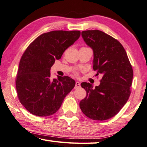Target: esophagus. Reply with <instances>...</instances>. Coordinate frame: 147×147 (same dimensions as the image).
Segmentation results:
<instances>
[{"label": "esophagus", "mask_w": 147, "mask_h": 147, "mask_svg": "<svg viewBox=\"0 0 147 147\" xmlns=\"http://www.w3.org/2000/svg\"><path fill=\"white\" fill-rule=\"evenodd\" d=\"M80 84L78 82H76L75 83V89H77V88L80 87Z\"/></svg>", "instance_id": "34e87169"}]
</instances>
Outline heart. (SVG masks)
I'll return each instance as SVG.
<instances>
[{"label": "heart", "instance_id": "heart-1", "mask_svg": "<svg viewBox=\"0 0 147 147\" xmlns=\"http://www.w3.org/2000/svg\"><path fill=\"white\" fill-rule=\"evenodd\" d=\"M74 75L75 76H78V73L77 71H74Z\"/></svg>", "mask_w": 147, "mask_h": 147}]
</instances>
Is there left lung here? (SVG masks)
<instances>
[{
  "label": "left lung",
  "instance_id": "8db88e82",
  "mask_svg": "<svg viewBox=\"0 0 147 147\" xmlns=\"http://www.w3.org/2000/svg\"><path fill=\"white\" fill-rule=\"evenodd\" d=\"M82 35L94 52L93 69L102 78L95 89L90 83H82L87 95L80 102V107L90 119H109L116 115L129 100L132 65L124 47L113 36L100 30L84 31Z\"/></svg>",
  "mask_w": 147,
  "mask_h": 147
}]
</instances>
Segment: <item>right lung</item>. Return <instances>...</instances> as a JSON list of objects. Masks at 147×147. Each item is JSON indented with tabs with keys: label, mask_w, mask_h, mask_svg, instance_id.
I'll return each mask as SVG.
<instances>
[{
	"label": "right lung",
	"mask_w": 147,
	"mask_h": 147,
	"mask_svg": "<svg viewBox=\"0 0 147 147\" xmlns=\"http://www.w3.org/2000/svg\"><path fill=\"white\" fill-rule=\"evenodd\" d=\"M80 36V31L47 32L34 39L24 52L16 76V89L20 103L31 114L40 117L54 114L74 87L75 81L69 76L52 80L50 69Z\"/></svg>",
	"instance_id": "obj_1"
}]
</instances>
